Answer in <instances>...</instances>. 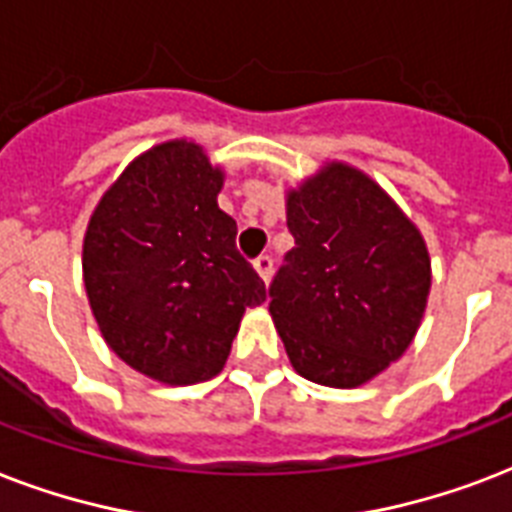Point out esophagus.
Here are the masks:
<instances>
[{
    "instance_id": "34e87169",
    "label": "esophagus",
    "mask_w": 512,
    "mask_h": 512,
    "mask_svg": "<svg viewBox=\"0 0 512 512\" xmlns=\"http://www.w3.org/2000/svg\"><path fill=\"white\" fill-rule=\"evenodd\" d=\"M253 267H256V272H259L261 280H264V283H269L275 261H272V256H269V253H261V256H256V259H253Z\"/></svg>"
}]
</instances>
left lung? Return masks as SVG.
I'll return each instance as SVG.
<instances>
[{"mask_svg": "<svg viewBox=\"0 0 512 512\" xmlns=\"http://www.w3.org/2000/svg\"><path fill=\"white\" fill-rule=\"evenodd\" d=\"M293 248L269 285L291 366L360 387L408 350L430 293L419 229L366 173L331 162L288 192Z\"/></svg>", "mask_w": 512, "mask_h": 512, "instance_id": "8db88e82", "label": "left lung"}]
</instances>
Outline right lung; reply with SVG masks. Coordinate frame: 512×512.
<instances>
[{
  "label": "right lung",
  "mask_w": 512,
  "mask_h": 512,
  "mask_svg": "<svg viewBox=\"0 0 512 512\" xmlns=\"http://www.w3.org/2000/svg\"><path fill=\"white\" fill-rule=\"evenodd\" d=\"M224 173L192 141H168L125 168L90 216L82 272L101 336L162 384L219 374L243 312L267 299L221 211Z\"/></svg>",
  "instance_id": "obj_1"
}]
</instances>
